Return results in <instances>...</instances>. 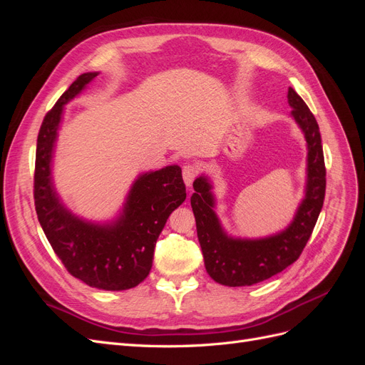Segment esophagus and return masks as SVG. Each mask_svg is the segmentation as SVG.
<instances>
[{"label": "esophagus", "mask_w": 365, "mask_h": 365, "mask_svg": "<svg viewBox=\"0 0 365 365\" xmlns=\"http://www.w3.org/2000/svg\"><path fill=\"white\" fill-rule=\"evenodd\" d=\"M197 176V168L195 164H185L182 168V178H184V182L185 185H192L195 178Z\"/></svg>", "instance_id": "obj_1"}]
</instances>
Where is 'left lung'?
Listing matches in <instances>:
<instances>
[{"instance_id":"obj_1","label":"left lung","mask_w":365,"mask_h":365,"mask_svg":"<svg viewBox=\"0 0 365 365\" xmlns=\"http://www.w3.org/2000/svg\"><path fill=\"white\" fill-rule=\"evenodd\" d=\"M288 102L292 117L304 132L307 141V185L306 197L294 222L283 233L260 240H237L227 237L213 212V196L205 178L193 182L190 197L196 220L205 269L215 282L225 286H251L282 272L303 252L311 237L326 195V165L322 135L311 109L292 88Z\"/></svg>"}]
</instances>
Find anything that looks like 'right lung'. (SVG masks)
<instances>
[{"instance_id":"add662e5","label":"right lung","mask_w":365,"mask_h":365,"mask_svg":"<svg viewBox=\"0 0 365 365\" xmlns=\"http://www.w3.org/2000/svg\"><path fill=\"white\" fill-rule=\"evenodd\" d=\"M96 76L81 74L43 117L36 145L33 197L43 233L73 277L93 288L125 291L135 288L149 275L157 239L187 193L181 169L169 165L140 176L114 225L86 224L63 208L50 176L53 143L63 105Z\"/></svg>"}]
</instances>
